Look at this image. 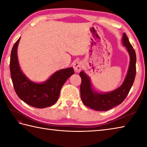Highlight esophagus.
Instances as JSON below:
<instances>
[{"label":"esophagus","instance_id":"1","mask_svg":"<svg viewBox=\"0 0 147 147\" xmlns=\"http://www.w3.org/2000/svg\"><path fill=\"white\" fill-rule=\"evenodd\" d=\"M73 67L74 69V71L76 73H78L81 70H82V62L80 61H77L76 62H74L73 64Z\"/></svg>","mask_w":147,"mask_h":147}]
</instances>
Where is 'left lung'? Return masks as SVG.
Wrapping results in <instances>:
<instances>
[{
  "label": "left lung",
  "mask_w": 147,
  "mask_h": 147,
  "mask_svg": "<svg viewBox=\"0 0 147 147\" xmlns=\"http://www.w3.org/2000/svg\"><path fill=\"white\" fill-rule=\"evenodd\" d=\"M122 43L129 55V65L123 84L113 91L99 93L93 90L90 77L83 71L80 73L82 78L80 93L82 100L87 107L98 111H105L121 104L126 98L136 76V56L135 50L131 45L126 33H123Z\"/></svg>",
  "instance_id": "8db88e82"
}]
</instances>
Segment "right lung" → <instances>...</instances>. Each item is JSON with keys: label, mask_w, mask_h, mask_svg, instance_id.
Listing matches in <instances>:
<instances>
[{"label": "right lung", "mask_w": 147, "mask_h": 147, "mask_svg": "<svg viewBox=\"0 0 147 147\" xmlns=\"http://www.w3.org/2000/svg\"><path fill=\"white\" fill-rule=\"evenodd\" d=\"M20 38L12 49L10 71L12 83L17 95L27 104L36 108H45L57 101L61 90L69 78L74 73L73 67L56 71L43 83L31 81L21 71L18 59V47Z\"/></svg>", "instance_id": "add662e5"}]
</instances>
